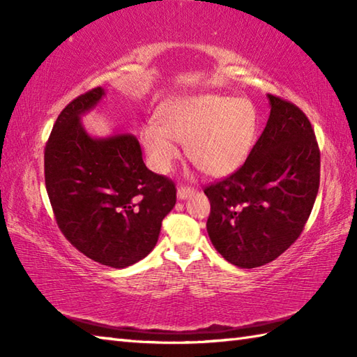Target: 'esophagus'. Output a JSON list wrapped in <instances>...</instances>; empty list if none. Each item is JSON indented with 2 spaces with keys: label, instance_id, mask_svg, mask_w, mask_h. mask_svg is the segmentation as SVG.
Segmentation results:
<instances>
[{
  "label": "esophagus",
  "instance_id": "esophagus-1",
  "mask_svg": "<svg viewBox=\"0 0 357 357\" xmlns=\"http://www.w3.org/2000/svg\"><path fill=\"white\" fill-rule=\"evenodd\" d=\"M193 192H195V190H193L192 187H179L178 192H176L178 199H187L188 196L193 195Z\"/></svg>",
  "mask_w": 357,
  "mask_h": 357
}]
</instances>
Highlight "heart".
<instances>
[{
	"mask_svg": "<svg viewBox=\"0 0 357 357\" xmlns=\"http://www.w3.org/2000/svg\"><path fill=\"white\" fill-rule=\"evenodd\" d=\"M257 135V113L248 100L225 95L172 98L161 105L156 124L142 133L149 161L158 173L170 172L185 144L193 164L213 178L239 170Z\"/></svg>",
	"mask_w": 357,
	"mask_h": 357,
	"instance_id": "obj_1",
	"label": "heart"
}]
</instances>
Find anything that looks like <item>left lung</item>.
<instances>
[{
	"label": "left lung",
	"mask_w": 357,
	"mask_h": 357,
	"mask_svg": "<svg viewBox=\"0 0 357 357\" xmlns=\"http://www.w3.org/2000/svg\"><path fill=\"white\" fill-rule=\"evenodd\" d=\"M267 98V126L244 165L204 190L211 244L239 268L282 255L304 230L319 190L321 153L308 118L291 102Z\"/></svg>",
	"instance_id": "8db88e82"
}]
</instances>
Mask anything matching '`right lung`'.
<instances>
[{
  "mask_svg": "<svg viewBox=\"0 0 357 357\" xmlns=\"http://www.w3.org/2000/svg\"><path fill=\"white\" fill-rule=\"evenodd\" d=\"M105 96L89 90L59 113L44 151L45 188L56 224L90 259L124 268L146 257L162 219L176 204V188L142 161L132 133L92 136L81 118Z\"/></svg>",
  "mask_w": 357,
  "mask_h": 357,
  "instance_id": "1",
  "label": "right lung"
}]
</instances>
